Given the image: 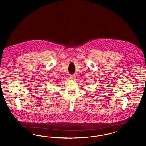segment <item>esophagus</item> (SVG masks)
Listing matches in <instances>:
<instances>
[{
	"label": "esophagus",
	"mask_w": 146,
	"mask_h": 146,
	"mask_svg": "<svg viewBox=\"0 0 146 146\" xmlns=\"http://www.w3.org/2000/svg\"><path fill=\"white\" fill-rule=\"evenodd\" d=\"M70 79H75V78H76V76H74V75H71L70 76Z\"/></svg>",
	"instance_id": "1"
}]
</instances>
